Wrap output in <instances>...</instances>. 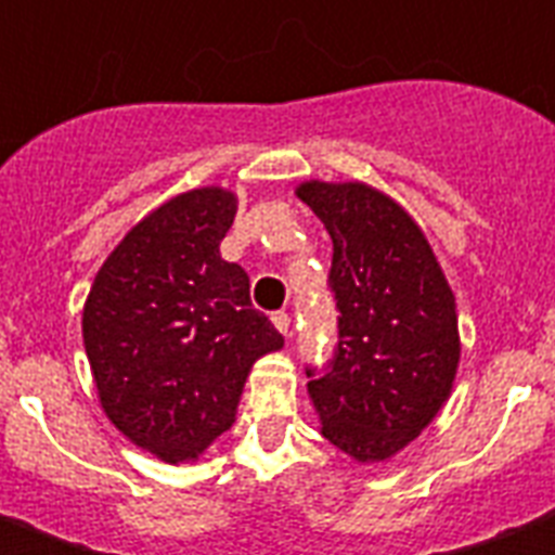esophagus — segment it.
Instances as JSON below:
<instances>
[{
	"instance_id": "34e87169",
	"label": "esophagus",
	"mask_w": 555,
	"mask_h": 555,
	"mask_svg": "<svg viewBox=\"0 0 555 555\" xmlns=\"http://www.w3.org/2000/svg\"><path fill=\"white\" fill-rule=\"evenodd\" d=\"M273 325L282 337H288L292 334V315L288 312H273Z\"/></svg>"
}]
</instances>
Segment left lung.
<instances>
[{"mask_svg": "<svg viewBox=\"0 0 555 555\" xmlns=\"http://www.w3.org/2000/svg\"><path fill=\"white\" fill-rule=\"evenodd\" d=\"M294 194L334 243L340 343L307 386L319 431L358 465L388 462L450 401L462 358L455 294L416 218L386 191L307 179Z\"/></svg>", "mask_w": 555, "mask_h": 555, "instance_id": "left-lung-1", "label": "left lung"}]
</instances>
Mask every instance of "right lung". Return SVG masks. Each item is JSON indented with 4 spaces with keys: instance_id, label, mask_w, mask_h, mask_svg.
<instances>
[{
    "instance_id": "obj_1",
    "label": "right lung",
    "mask_w": 555,
    "mask_h": 555,
    "mask_svg": "<svg viewBox=\"0 0 555 555\" xmlns=\"http://www.w3.org/2000/svg\"><path fill=\"white\" fill-rule=\"evenodd\" d=\"M236 206L230 188L206 184L151 209L112 248L81 312L103 413L167 465L228 431L255 361L285 343L251 309L246 270L221 258Z\"/></svg>"
}]
</instances>
